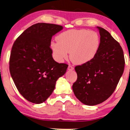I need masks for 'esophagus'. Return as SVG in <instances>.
Segmentation results:
<instances>
[{
	"label": "esophagus",
	"instance_id": "esophagus-1",
	"mask_svg": "<svg viewBox=\"0 0 130 130\" xmlns=\"http://www.w3.org/2000/svg\"><path fill=\"white\" fill-rule=\"evenodd\" d=\"M68 70L69 71H72V70H74V67L71 66V65H69L68 67Z\"/></svg>",
	"mask_w": 130,
	"mask_h": 130
}]
</instances>
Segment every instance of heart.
<instances>
[{
    "label": "heart",
    "instance_id": "obj_1",
    "mask_svg": "<svg viewBox=\"0 0 130 130\" xmlns=\"http://www.w3.org/2000/svg\"><path fill=\"white\" fill-rule=\"evenodd\" d=\"M53 41L51 48L58 62L68 58V52L72 62L83 65L90 62L96 56L100 46V39L94 31L85 29L70 30L62 32Z\"/></svg>",
    "mask_w": 130,
    "mask_h": 130
}]
</instances>
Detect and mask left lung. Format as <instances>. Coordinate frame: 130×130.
<instances>
[{"label":"left lung","mask_w":130,"mask_h":130,"mask_svg":"<svg viewBox=\"0 0 130 130\" xmlns=\"http://www.w3.org/2000/svg\"><path fill=\"white\" fill-rule=\"evenodd\" d=\"M100 46L96 56L89 63L75 67L77 79L72 86L74 93L83 104L94 106L111 96L122 75L125 65L119 43L108 31L97 27Z\"/></svg>","instance_id":"1"}]
</instances>
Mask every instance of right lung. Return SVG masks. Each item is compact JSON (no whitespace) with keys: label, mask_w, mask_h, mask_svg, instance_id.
<instances>
[{"label":"right lung","mask_w":130,"mask_h":130,"mask_svg":"<svg viewBox=\"0 0 130 130\" xmlns=\"http://www.w3.org/2000/svg\"><path fill=\"white\" fill-rule=\"evenodd\" d=\"M61 25L37 23L28 28L13 43L9 60L12 78L20 94L30 102H44L68 65L53 59L52 37Z\"/></svg>","instance_id":"right-lung-1"}]
</instances>
